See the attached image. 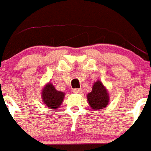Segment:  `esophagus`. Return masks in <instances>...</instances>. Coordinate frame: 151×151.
Segmentation results:
<instances>
[{"label": "esophagus", "mask_w": 151, "mask_h": 151, "mask_svg": "<svg viewBox=\"0 0 151 151\" xmlns=\"http://www.w3.org/2000/svg\"><path fill=\"white\" fill-rule=\"evenodd\" d=\"M73 92L75 93H82V89L81 88H76V89L73 90Z\"/></svg>", "instance_id": "obj_1"}]
</instances>
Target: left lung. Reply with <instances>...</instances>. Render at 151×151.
<instances>
[{"label": "left lung", "instance_id": "8db88e82", "mask_svg": "<svg viewBox=\"0 0 151 151\" xmlns=\"http://www.w3.org/2000/svg\"><path fill=\"white\" fill-rule=\"evenodd\" d=\"M89 106L94 110L103 109L107 106L109 102V95L101 81L93 83L92 91L87 95Z\"/></svg>", "mask_w": 151, "mask_h": 151}]
</instances>
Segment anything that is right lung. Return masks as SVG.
<instances>
[{
	"instance_id": "1",
	"label": "right lung",
	"mask_w": 151,
	"mask_h": 151,
	"mask_svg": "<svg viewBox=\"0 0 151 151\" xmlns=\"http://www.w3.org/2000/svg\"><path fill=\"white\" fill-rule=\"evenodd\" d=\"M41 94L44 104L49 109L54 110L60 107L65 96L64 93L57 91L52 83H48L45 85Z\"/></svg>"
}]
</instances>
